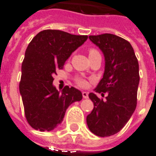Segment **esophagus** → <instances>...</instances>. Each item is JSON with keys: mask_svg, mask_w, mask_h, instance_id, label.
I'll return each instance as SVG.
<instances>
[{"mask_svg": "<svg viewBox=\"0 0 156 156\" xmlns=\"http://www.w3.org/2000/svg\"><path fill=\"white\" fill-rule=\"evenodd\" d=\"M82 94H83V98H88V93L86 91H83L82 93Z\"/></svg>", "mask_w": 156, "mask_h": 156, "instance_id": "obj_1", "label": "esophagus"}]
</instances>
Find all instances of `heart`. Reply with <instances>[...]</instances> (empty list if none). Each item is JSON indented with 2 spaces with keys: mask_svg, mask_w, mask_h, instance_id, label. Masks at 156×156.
Here are the masks:
<instances>
[{
  "mask_svg": "<svg viewBox=\"0 0 156 156\" xmlns=\"http://www.w3.org/2000/svg\"><path fill=\"white\" fill-rule=\"evenodd\" d=\"M97 54H100L97 49H95V48H90V49L88 50V55H89V58ZM76 83H77L78 86L82 87V88H84V87H86L87 84H88V82H87V80L83 78H78L77 79H76Z\"/></svg>",
  "mask_w": 156,
  "mask_h": 156,
  "instance_id": "1",
  "label": "heart"
}]
</instances>
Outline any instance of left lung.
<instances>
[{"label": "left lung", "mask_w": 156, "mask_h": 156, "mask_svg": "<svg viewBox=\"0 0 156 156\" xmlns=\"http://www.w3.org/2000/svg\"><path fill=\"white\" fill-rule=\"evenodd\" d=\"M89 39L105 58V73L94 90L102 95L108 93V96L104 101L94 93L88 94L94 107L87 116V124L96 135L110 136L122 129L135 110L139 62L130 43L120 37L105 33L89 36Z\"/></svg>", "instance_id": "8db88e82"}]
</instances>
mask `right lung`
Listing matches in <instances>:
<instances>
[{
	"mask_svg": "<svg viewBox=\"0 0 156 156\" xmlns=\"http://www.w3.org/2000/svg\"><path fill=\"white\" fill-rule=\"evenodd\" d=\"M87 39L86 35L48 29L37 33L28 44L19 89L25 117L33 129L52 130L62 123L68 106L83 98L81 92L73 87L65 86L58 91L52 85V76Z\"/></svg>",
	"mask_w": 156,
	"mask_h": 156,
	"instance_id": "add662e5",
	"label": "right lung"
}]
</instances>
